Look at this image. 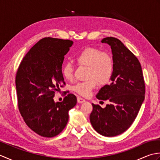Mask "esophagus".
Segmentation results:
<instances>
[{"mask_svg": "<svg viewBox=\"0 0 160 160\" xmlns=\"http://www.w3.org/2000/svg\"><path fill=\"white\" fill-rule=\"evenodd\" d=\"M84 102H85V100L83 99V98H80V97H78V103L81 104V103Z\"/></svg>", "mask_w": 160, "mask_h": 160, "instance_id": "obj_1", "label": "esophagus"}]
</instances>
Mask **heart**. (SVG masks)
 <instances>
[{
	"instance_id": "obj_1",
	"label": "heart",
	"mask_w": 160,
	"mask_h": 160,
	"mask_svg": "<svg viewBox=\"0 0 160 160\" xmlns=\"http://www.w3.org/2000/svg\"><path fill=\"white\" fill-rule=\"evenodd\" d=\"M76 60L80 66L88 67L86 81L77 83L73 90L82 96H89L98 82L105 84L109 82L113 76L114 63L111 54L96 47H88L81 50L76 56ZM74 67L69 62L62 67V73L65 79L71 80L73 77Z\"/></svg>"
}]
</instances>
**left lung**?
Returning <instances> with one entry per match:
<instances>
[{"mask_svg": "<svg viewBox=\"0 0 160 160\" xmlns=\"http://www.w3.org/2000/svg\"><path fill=\"white\" fill-rule=\"evenodd\" d=\"M101 42L111 46L114 70L111 84L96 95L109 103L104 108L92 104L90 122L98 133L113 137L127 131L136 118L145 98V82L137 57L120 40L107 37Z\"/></svg>", "mask_w": 160, "mask_h": 160, "instance_id": "8db88e82", "label": "left lung"}]
</instances>
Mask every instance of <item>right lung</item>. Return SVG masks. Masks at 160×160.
<instances>
[{
    "instance_id": "1",
    "label": "right lung",
    "mask_w": 160,
    "mask_h": 160,
    "mask_svg": "<svg viewBox=\"0 0 160 160\" xmlns=\"http://www.w3.org/2000/svg\"><path fill=\"white\" fill-rule=\"evenodd\" d=\"M73 43L70 40L42 38L27 53L17 70L19 111L26 124L42 137L60 134L68 122L69 111L77 103L72 93L56 103L53 98L65 85L62 64Z\"/></svg>"
}]
</instances>
